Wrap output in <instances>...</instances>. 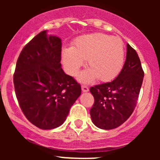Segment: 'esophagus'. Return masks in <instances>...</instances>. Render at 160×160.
Here are the masks:
<instances>
[{"instance_id": "1", "label": "esophagus", "mask_w": 160, "mask_h": 160, "mask_svg": "<svg viewBox=\"0 0 160 160\" xmlns=\"http://www.w3.org/2000/svg\"><path fill=\"white\" fill-rule=\"evenodd\" d=\"M82 89L83 92H87L89 91L88 87L86 86V85H82Z\"/></svg>"}]
</instances>
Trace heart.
I'll return each instance as SVG.
<instances>
[{"label":"heart","mask_w":160,"mask_h":160,"mask_svg":"<svg viewBox=\"0 0 160 160\" xmlns=\"http://www.w3.org/2000/svg\"><path fill=\"white\" fill-rule=\"evenodd\" d=\"M87 60L89 69L78 76L81 82L89 83L98 78L100 82H110L119 75L124 62V43L119 37L104 33H92L78 37L72 47L62 52L65 71L70 76L78 73Z\"/></svg>","instance_id":"obj_1"}]
</instances>
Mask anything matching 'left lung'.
<instances>
[{
	"label": "left lung",
	"mask_w": 160,
	"mask_h": 160,
	"mask_svg": "<svg viewBox=\"0 0 160 160\" xmlns=\"http://www.w3.org/2000/svg\"><path fill=\"white\" fill-rule=\"evenodd\" d=\"M143 76L139 57L128 43L126 60L117 77L89 89L95 98L90 109L94 124L100 129L111 130L123 124L136 106Z\"/></svg>",
	"instance_id": "8db88e82"
}]
</instances>
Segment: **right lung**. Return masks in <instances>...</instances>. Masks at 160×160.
Masks as SVG:
<instances>
[{
    "label": "right lung",
    "instance_id": "right-lung-1",
    "mask_svg": "<svg viewBox=\"0 0 160 160\" xmlns=\"http://www.w3.org/2000/svg\"><path fill=\"white\" fill-rule=\"evenodd\" d=\"M61 39L39 32L22 50L14 73L15 93L24 115L37 128L62 125L82 93L61 68Z\"/></svg>",
    "mask_w": 160,
    "mask_h": 160
}]
</instances>
